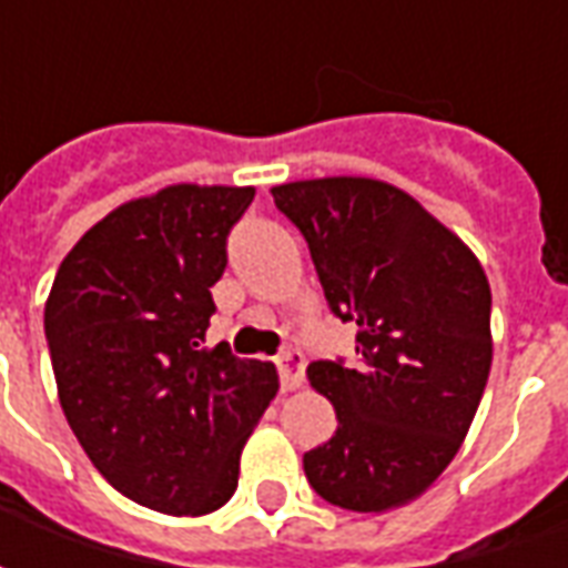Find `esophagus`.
I'll return each mask as SVG.
<instances>
[{
  "instance_id": "obj_1",
  "label": "esophagus",
  "mask_w": 568,
  "mask_h": 568,
  "mask_svg": "<svg viewBox=\"0 0 568 568\" xmlns=\"http://www.w3.org/2000/svg\"><path fill=\"white\" fill-rule=\"evenodd\" d=\"M276 365H280V381H283L285 393L297 389L304 383V356L297 349H285L276 356Z\"/></svg>"
}]
</instances>
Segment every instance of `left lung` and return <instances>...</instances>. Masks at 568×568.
<instances>
[{
  "instance_id": "obj_1",
  "label": "left lung",
  "mask_w": 568,
  "mask_h": 568,
  "mask_svg": "<svg viewBox=\"0 0 568 568\" xmlns=\"http://www.w3.org/2000/svg\"><path fill=\"white\" fill-rule=\"evenodd\" d=\"M301 227L328 307L356 322V365L313 362L337 414L304 453L310 487L346 511L423 496L463 447L493 365L489 283L471 248L402 187L368 175L271 187Z\"/></svg>"
}]
</instances>
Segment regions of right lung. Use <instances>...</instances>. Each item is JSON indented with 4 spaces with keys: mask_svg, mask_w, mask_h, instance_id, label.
<instances>
[{
    "mask_svg": "<svg viewBox=\"0 0 568 568\" xmlns=\"http://www.w3.org/2000/svg\"><path fill=\"white\" fill-rule=\"evenodd\" d=\"M252 197V185L179 182L128 200L69 248L44 301L67 423L93 468L151 511H219L280 389L271 362L203 346L224 240Z\"/></svg>",
    "mask_w": 568,
    "mask_h": 568,
    "instance_id": "right-lung-1",
    "label": "right lung"
}]
</instances>
